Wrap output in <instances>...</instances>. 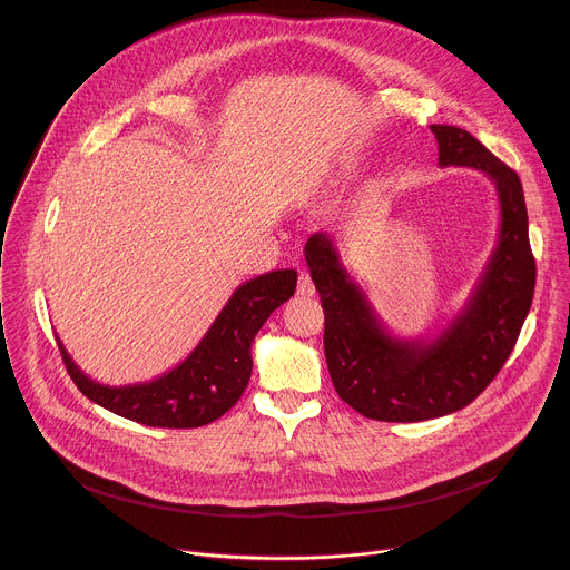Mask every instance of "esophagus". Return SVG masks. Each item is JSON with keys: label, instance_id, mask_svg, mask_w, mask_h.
I'll use <instances>...</instances> for the list:
<instances>
[{"label": "esophagus", "instance_id": "1", "mask_svg": "<svg viewBox=\"0 0 570 570\" xmlns=\"http://www.w3.org/2000/svg\"><path fill=\"white\" fill-rule=\"evenodd\" d=\"M297 295H304V297L315 295V284H313L308 271H299V277H297Z\"/></svg>", "mask_w": 570, "mask_h": 570}]
</instances>
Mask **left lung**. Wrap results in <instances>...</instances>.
I'll list each match as a JSON object with an SVG mask.
<instances>
[{
    "mask_svg": "<svg viewBox=\"0 0 570 570\" xmlns=\"http://www.w3.org/2000/svg\"><path fill=\"white\" fill-rule=\"evenodd\" d=\"M440 167H471L497 185L501 229L471 297L435 341L392 336L345 271L330 234L304 257L324 308V356L338 396L379 422H426L469 405L510 358L532 306L537 266L523 187L505 161L462 128L431 126Z\"/></svg>",
    "mask_w": 570,
    "mask_h": 570,
    "instance_id": "1",
    "label": "left lung"
}]
</instances>
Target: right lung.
I'll list each match as a JSON object with an SVG mask.
<instances>
[{"label": "right lung", "mask_w": 570, "mask_h": 570, "mask_svg": "<svg viewBox=\"0 0 570 570\" xmlns=\"http://www.w3.org/2000/svg\"><path fill=\"white\" fill-rule=\"evenodd\" d=\"M295 284L297 273L288 268L240 284L196 350L171 372L144 383H97L56 341L76 387L106 411L153 429H198L240 399L253 374V341L268 315L295 293Z\"/></svg>", "instance_id": "right-lung-1"}]
</instances>
